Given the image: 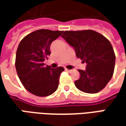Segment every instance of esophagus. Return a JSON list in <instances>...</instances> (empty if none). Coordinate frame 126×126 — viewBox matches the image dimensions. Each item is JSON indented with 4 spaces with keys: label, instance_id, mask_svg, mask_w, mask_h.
<instances>
[{
    "label": "esophagus",
    "instance_id": "34e87169",
    "mask_svg": "<svg viewBox=\"0 0 126 126\" xmlns=\"http://www.w3.org/2000/svg\"><path fill=\"white\" fill-rule=\"evenodd\" d=\"M65 70L66 72H72V70H69V69H67V68H65Z\"/></svg>",
    "mask_w": 126,
    "mask_h": 126
}]
</instances>
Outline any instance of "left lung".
Masks as SVG:
<instances>
[{
	"mask_svg": "<svg viewBox=\"0 0 126 126\" xmlns=\"http://www.w3.org/2000/svg\"><path fill=\"white\" fill-rule=\"evenodd\" d=\"M74 48L77 58L87 63L78 70L80 78L74 81L82 92L94 94L102 90L112 77L115 54L110 42L95 31H65L61 36Z\"/></svg>",
	"mask_w": 126,
	"mask_h": 126,
	"instance_id": "1",
	"label": "left lung"
}]
</instances>
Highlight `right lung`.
I'll return each mask as SVG.
<instances>
[{
	"label": "right lung",
	"mask_w": 126,
	"mask_h": 126,
	"mask_svg": "<svg viewBox=\"0 0 126 126\" xmlns=\"http://www.w3.org/2000/svg\"><path fill=\"white\" fill-rule=\"evenodd\" d=\"M63 31L38 30L27 34L20 42L16 51L17 74L27 91L38 96L53 94L59 86L63 67L52 68L43 61L50 55V45Z\"/></svg>",
	"instance_id": "1"
}]
</instances>
